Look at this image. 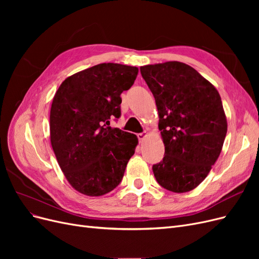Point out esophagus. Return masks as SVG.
I'll return each instance as SVG.
<instances>
[{"label":"esophagus","instance_id":"34e87169","mask_svg":"<svg viewBox=\"0 0 259 259\" xmlns=\"http://www.w3.org/2000/svg\"><path fill=\"white\" fill-rule=\"evenodd\" d=\"M148 136V133L147 132H144V133H140V134H138L137 135V137H138V139H139V142L140 143H143L144 140H145V138Z\"/></svg>","mask_w":259,"mask_h":259}]
</instances>
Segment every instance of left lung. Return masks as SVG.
Returning <instances> with one entry per match:
<instances>
[{
	"instance_id": "8db88e82",
	"label": "left lung",
	"mask_w": 259,
	"mask_h": 259,
	"mask_svg": "<svg viewBox=\"0 0 259 259\" xmlns=\"http://www.w3.org/2000/svg\"><path fill=\"white\" fill-rule=\"evenodd\" d=\"M155 99L165 147L154 164L156 182L176 193L193 190L206 178L222 152L227 117L215 86L179 61L140 67Z\"/></svg>"
}]
</instances>
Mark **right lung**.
I'll return each mask as SVG.
<instances>
[{"mask_svg":"<svg viewBox=\"0 0 259 259\" xmlns=\"http://www.w3.org/2000/svg\"><path fill=\"white\" fill-rule=\"evenodd\" d=\"M137 74V67L99 64L68 76L55 94L51 145L68 183L82 194L112 191L135 153L137 136L109 126V120L120 117V96Z\"/></svg>","mask_w":259,"mask_h":259,"instance_id":"obj_1","label":"right lung"}]
</instances>
